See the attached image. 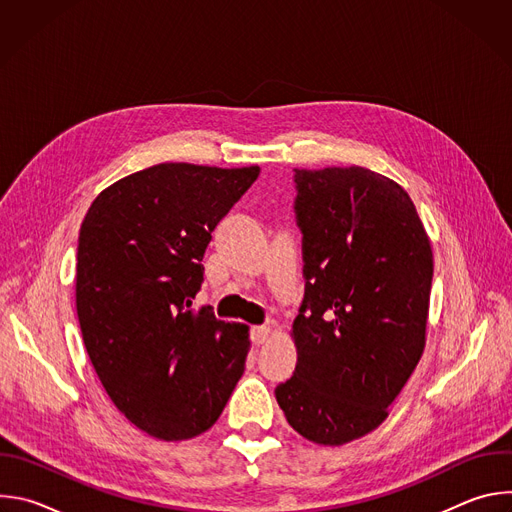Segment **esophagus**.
Instances as JSON below:
<instances>
[{
	"label": "esophagus",
	"instance_id": "34e87169",
	"mask_svg": "<svg viewBox=\"0 0 512 512\" xmlns=\"http://www.w3.org/2000/svg\"><path fill=\"white\" fill-rule=\"evenodd\" d=\"M267 338H269V328H267V326H255V328H251V342H253L255 346L263 344Z\"/></svg>",
	"mask_w": 512,
	"mask_h": 512
}]
</instances>
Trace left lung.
Returning a JSON list of instances; mask_svg holds the SVG:
<instances>
[{
	"instance_id": "left-lung-1",
	"label": "left lung",
	"mask_w": 512,
	"mask_h": 512,
	"mask_svg": "<svg viewBox=\"0 0 512 512\" xmlns=\"http://www.w3.org/2000/svg\"><path fill=\"white\" fill-rule=\"evenodd\" d=\"M304 300L296 371L275 387L306 440L377 429L423 354L433 255L409 194L360 166L294 170Z\"/></svg>"
}]
</instances>
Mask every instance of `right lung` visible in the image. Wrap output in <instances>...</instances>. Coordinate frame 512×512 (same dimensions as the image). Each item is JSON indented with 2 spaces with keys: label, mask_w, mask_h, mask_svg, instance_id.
<instances>
[{
  "label": "right lung",
  "mask_w": 512,
  "mask_h": 512,
  "mask_svg": "<svg viewBox=\"0 0 512 512\" xmlns=\"http://www.w3.org/2000/svg\"><path fill=\"white\" fill-rule=\"evenodd\" d=\"M259 172L158 164L103 190L81 225L77 314L89 358L115 407L158 440L212 427L245 371L249 328L192 300L212 231Z\"/></svg>",
  "instance_id": "add662e5"
}]
</instances>
